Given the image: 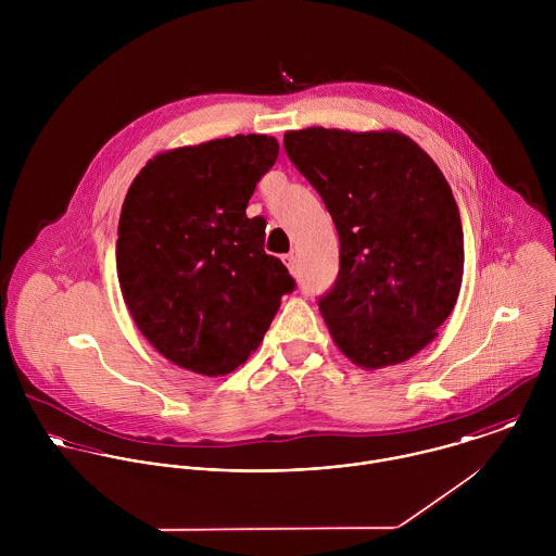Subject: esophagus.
<instances>
[{
	"label": "esophagus",
	"mask_w": 556,
	"mask_h": 556,
	"mask_svg": "<svg viewBox=\"0 0 556 556\" xmlns=\"http://www.w3.org/2000/svg\"><path fill=\"white\" fill-rule=\"evenodd\" d=\"M282 261H285V265L289 267V271H291V274H295V271H298V261H295V256H293V254H285V256H282Z\"/></svg>",
	"instance_id": "esophagus-1"
}]
</instances>
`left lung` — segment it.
Wrapping results in <instances>:
<instances>
[{
  "instance_id": "obj_1",
  "label": "left lung",
  "mask_w": 556,
  "mask_h": 556,
  "mask_svg": "<svg viewBox=\"0 0 556 556\" xmlns=\"http://www.w3.org/2000/svg\"><path fill=\"white\" fill-rule=\"evenodd\" d=\"M340 238V269L318 298L338 349L375 370L419 353L456 306L465 238L452 188L408 137L313 126L285 135Z\"/></svg>"
}]
</instances>
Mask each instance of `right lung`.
<instances>
[{
    "instance_id": "obj_1",
    "label": "right lung",
    "mask_w": 556,
    "mask_h": 556,
    "mask_svg": "<svg viewBox=\"0 0 556 556\" xmlns=\"http://www.w3.org/2000/svg\"><path fill=\"white\" fill-rule=\"evenodd\" d=\"M267 135H238L150 160L117 227V278L141 333L168 362L233 372L261 344L295 280L263 250L245 207L278 159Z\"/></svg>"
}]
</instances>
